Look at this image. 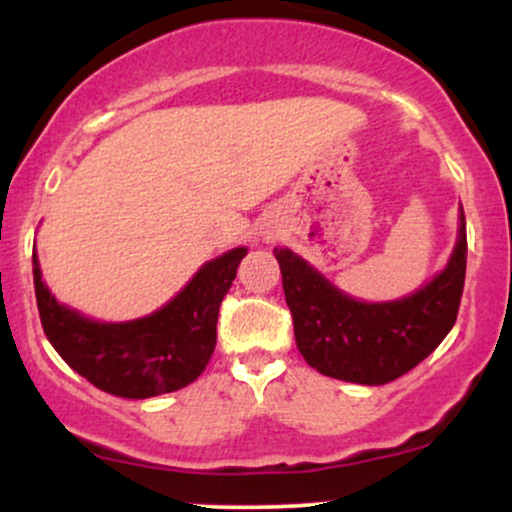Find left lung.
<instances>
[{
  "instance_id": "8db88e82",
  "label": "left lung",
  "mask_w": 512,
  "mask_h": 512,
  "mask_svg": "<svg viewBox=\"0 0 512 512\" xmlns=\"http://www.w3.org/2000/svg\"><path fill=\"white\" fill-rule=\"evenodd\" d=\"M274 257L308 366L346 383L385 385L419 366L455 325L467 272L464 211L448 267L399 301H356L289 248H274Z\"/></svg>"
}]
</instances>
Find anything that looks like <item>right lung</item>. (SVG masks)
I'll use <instances>...</instances> for the list:
<instances>
[{
  "mask_svg": "<svg viewBox=\"0 0 512 512\" xmlns=\"http://www.w3.org/2000/svg\"><path fill=\"white\" fill-rule=\"evenodd\" d=\"M248 248L223 252L156 313L129 322H96L57 303L33 252V284L45 337L69 368L98 390L146 399L187 387L207 368L216 346L223 296Z\"/></svg>",
  "mask_w": 512,
  "mask_h": 512,
  "instance_id": "1",
  "label": "right lung"
}]
</instances>
